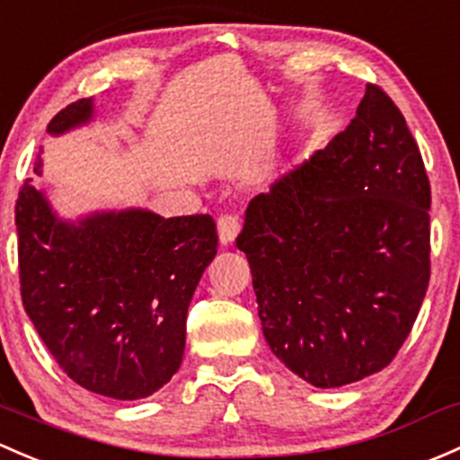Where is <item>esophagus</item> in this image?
<instances>
[{
    "label": "esophagus",
    "mask_w": 460,
    "mask_h": 460,
    "mask_svg": "<svg viewBox=\"0 0 460 460\" xmlns=\"http://www.w3.org/2000/svg\"><path fill=\"white\" fill-rule=\"evenodd\" d=\"M240 234V217L238 216H222L217 220V238L222 246H229L235 243Z\"/></svg>",
    "instance_id": "1"
}]
</instances>
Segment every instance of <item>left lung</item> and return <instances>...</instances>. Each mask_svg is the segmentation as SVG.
I'll return each instance as SVG.
<instances>
[{
	"instance_id": "left-lung-1",
	"label": "left lung",
	"mask_w": 460,
	"mask_h": 460,
	"mask_svg": "<svg viewBox=\"0 0 460 460\" xmlns=\"http://www.w3.org/2000/svg\"><path fill=\"white\" fill-rule=\"evenodd\" d=\"M429 200L403 114L366 85L344 132L249 202L238 249L288 370L341 388L394 359L428 291Z\"/></svg>"
}]
</instances>
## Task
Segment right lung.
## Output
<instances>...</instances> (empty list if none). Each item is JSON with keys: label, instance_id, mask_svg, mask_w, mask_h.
Masks as SVG:
<instances>
[{"label": "right lung", "instance_id": "right-lung-1", "mask_svg": "<svg viewBox=\"0 0 460 460\" xmlns=\"http://www.w3.org/2000/svg\"><path fill=\"white\" fill-rule=\"evenodd\" d=\"M92 120L90 96L61 110L48 134ZM14 222L23 308L66 375L119 401L161 390L181 368L187 308L217 253L214 217L129 207L67 220L28 178Z\"/></svg>", "mask_w": 460, "mask_h": 460}]
</instances>
